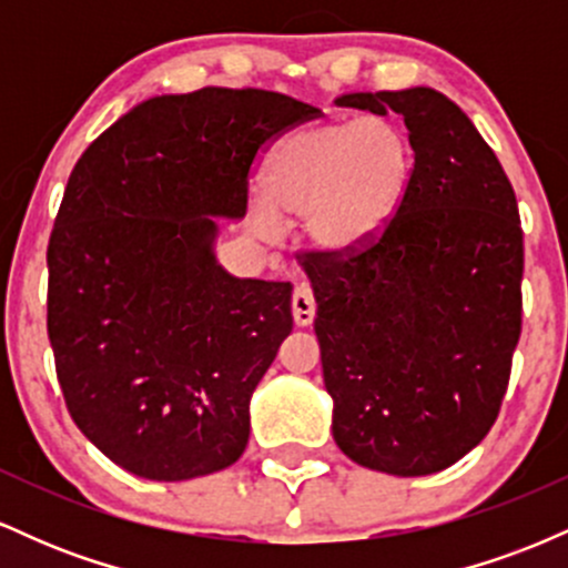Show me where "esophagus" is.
Returning a JSON list of instances; mask_svg holds the SVG:
<instances>
[{
    "label": "esophagus",
    "mask_w": 568,
    "mask_h": 568,
    "mask_svg": "<svg viewBox=\"0 0 568 568\" xmlns=\"http://www.w3.org/2000/svg\"><path fill=\"white\" fill-rule=\"evenodd\" d=\"M315 293H312L310 283H298L293 291V321L296 325H312L315 321Z\"/></svg>",
    "instance_id": "obj_1"
}]
</instances>
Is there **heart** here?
I'll return each mask as SVG.
<instances>
[{"label": "heart", "mask_w": 568, "mask_h": 568, "mask_svg": "<svg viewBox=\"0 0 568 568\" xmlns=\"http://www.w3.org/2000/svg\"><path fill=\"white\" fill-rule=\"evenodd\" d=\"M414 149L395 116H328L293 130L272 152L264 194L253 211L266 234L280 216L298 219L323 247L368 240L393 219L406 194Z\"/></svg>", "instance_id": "1"}]
</instances>
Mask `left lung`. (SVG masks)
I'll return each instance as SVG.
<instances>
[{
	"mask_svg": "<svg viewBox=\"0 0 568 568\" xmlns=\"http://www.w3.org/2000/svg\"><path fill=\"white\" fill-rule=\"evenodd\" d=\"M403 114L414 168L368 240L304 251L334 440L368 470L433 475L486 438L520 336L524 230L497 154L433 88L349 93Z\"/></svg>",
	"mask_w": 568,
	"mask_h": 568,
	"instance_id": "obj_1",
	"label": "left lung"
}]
</instances>
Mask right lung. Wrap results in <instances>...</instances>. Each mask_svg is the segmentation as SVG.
Listing matches in <instances>:
<instances>
[{"mask_svg": "<svg viewBox=\"0 0 568 568\" xmlns=\"http://www.w3.org/2000/svg\"><path fill=\"white\" fill-rule=\"evenodd\" d=\"M317 112L256 88L149 98L71 171L48 243V336L71 419L122 470L189 480L245 452L293 285L226 275L211 216L243 219L262 152Z\"/></svg>", "mask_w": 568, "mask_h": 568, "instance_id": "1", "label": "right lung"}]
</instances>
